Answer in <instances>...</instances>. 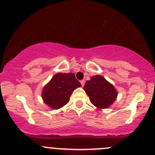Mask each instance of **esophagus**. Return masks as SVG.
Here are the masks:
<instances>
[{"label": "esophagus", "mask_w": 155, "mask_h": 155, "mask_svg": "<svg viewBox=\"0 0 155 155\" xmlns=\"http://www.w3.org/2000/svg\"><path fill=\"white\" fill-rule=\"evenodd\" d=\"M84 81H84V79H83V80H81V81H80V83H81V86H82V87L84 85Z\"/></svg>", "instance_id": "esophagus-1"}]
</instances>
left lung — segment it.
Masks as SVG:
<instances>
[{
    "label": "left lung",
    "mask_w": 155,
    "mask_h": 155,
    "mask_svg": "<svg viewBox=\"0 0 155 155\" xmlns=\"http://www.w3.org/2000/svg\"><path fill=\"white\" fill-rule=\"evenodd\" d=\"M84 90L90 97L91 103L100 109L107 108L115 101L117 93L113 84L99 75L87 81Z\"/></svg>",
    "instance_id": "left-lung-1"
}]
</instances>
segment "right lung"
<instances>
[{
    "label": "right lung",
    "instance_id": "right-lung-1",
    "mask_svg": "<svg viewBox=\"0 0 155 155\" xmlns=\"http://www.w3.org/2000/svg\"><path fill=\"white\" fill-rule=\"evenodd\" d=\"M81 84L73 73L59 74L53 76L51 80L42 91L44 102L54 110L62 107L69 101L70 96Z\"/></svg>",
    "mask_w": 155,
    "mask_h": 155
}]
</instances>
